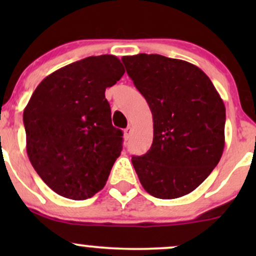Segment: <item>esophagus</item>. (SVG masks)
I'll list each match as a JSON object with an SVG mask.
<instances>
[{"mask_svg": "<svg viewBox=\"0 0 256 256\" xmlns=\"http://www.w3.org/2000/svg\"><path fill=\"white\" fill-rule=\"evenodd\" d=\"M130 134H131V128H125V130H124V137H125L126 140H128V138H130Z\"/></svg>", "mask_w": 256, "mask_h": 256, "instance_id": "34e87169", "label": "esophagus"}]
</instances>
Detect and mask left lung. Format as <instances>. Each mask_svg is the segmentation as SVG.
I'll list each match as a JSON object with an SVG mask.
<instances>
[{
	"mask_svg": "<svg viewBox=\"0 0 256 256\" xmlns=\"http://www.w3.org/2000/svg\"><path fill=\"white\" fill-rule=\"evenodd\" d=\"M152 114L150 149L131 161L152 196L188 195L218 165L225 146V104L195 64L158 54L122 56Z\"/></svg>",
	"mask_w": 256,
	"mask_h": 256,
	"instance_id": "1",
	"label": "left lung"
}]
</instances>
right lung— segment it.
<instances>
[{"label": "right lung", "instance_id": "right-lung-1", "mask_svg": "<svg viewBox=\"0 0 256 256\" xmlns=\"http://www.w3.org/2000/svg\"><path fill=\"white\" fill-rule=\"evenodd\" d=\"M125 73L114 55L89 56L40 82L24 110L26 152L42 180L71 200L106 185L122 149L104 91Z\"/></svg>", "mask_w": 256, "mask_h": 256}]
</instances>
